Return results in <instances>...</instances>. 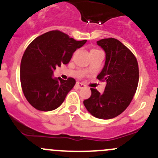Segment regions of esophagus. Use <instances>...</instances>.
Returning a JSON list of instances; mask_svg holds the SVG:
<instances>
[{
    "label": "esophagus",
    "mask_w": 158,
    "mask_h": 158,
    "mask_svg": "<svg viewBox=\"0 0 158 158\" xmlns=\"http://www.w3.org/2000/svg\"><path fill=\"white\" fill-rule=\"evenodd\" d=\"M76 85H77L79 89L85 88V86L83 83H81V82H76Z\"/></svg>",
    "instance_id": "obj_1"
}]
</instances>
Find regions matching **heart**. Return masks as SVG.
Listing matches in <instances>:
<instances>
[{
    "label": "heart",
    "instance_id": "obj_1",
    "mask_svg": "<svg viewBox=\"0 0 158 158\" xmlns=\"http://www.w3.org/2000/svg\"><path fill=\"white\" fill-rule=\"evenodd\" d=\"M92 50H96V49H92Z\"/></svg>",
    "mask_w": 158,
    "mask_h": 158
}]
</instances>
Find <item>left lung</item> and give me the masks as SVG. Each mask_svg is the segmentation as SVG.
<instances>
[{"label":"left lung","instance_id":"8db88e82","mask_svg":"<svg viewBox=\"0 0 158 158\" xmlns=\"http://www.w3.org/2000/svg\"><path fill=\"white\" fill-rule=\"evenodd\" d=\"M106 52V63L97 79L106 82L103 93L90 89L92 95L83 104L94 117L111 119L122 114L130 105L139 80L136 57L114 38L97 41Z\"/></svg>","mask_w":158,"mask_h":158}]
</instances>
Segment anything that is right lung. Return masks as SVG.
<instances>
[{
	"instance_id": "obj_1",
	"label": "right lung",
	"mask_w": 158,
	"mask_h": 158,
	"mask_svg": "<svg viewBox=\"0 0 158 158\" xmlns=\"http://www.w3.org/2000/svg\"><path fill=\"white\" fill-rule=\"evenodd\" d=\"M86 40L77 41L60 30H52L33 40L23 53L20 63V83L28 102L40 111L60 107L76 80L52 77L56 66L67 64L76 49Z\"/></svg>"
}]
</instances>
